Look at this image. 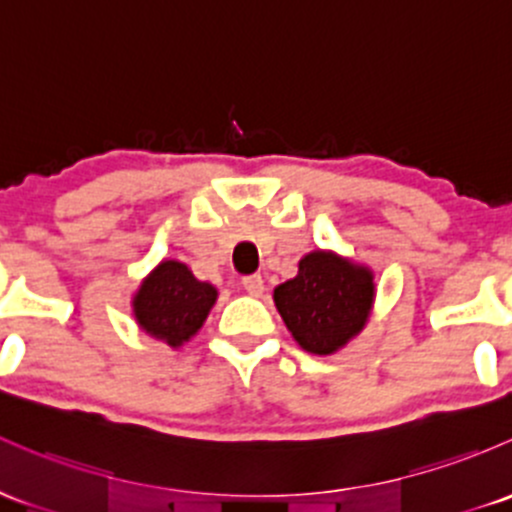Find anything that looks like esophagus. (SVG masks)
I'll use <instances>...</instances> for the list:
<instances>
[{"label": "esophagus", "mask_w": 512, "mask_h": 512, "mask_svg": "<svg viewBox=\"0 0 512 512\" xmlns=\"http://www.w3.org/2000/svg\"><path fill=\"white\" fill-rule=\"evenodd\" d=\"M243 286H245V291L250 296H262V294H265V279H262L260 274H252V277H245L243 279Z\"/></svg>", "instance_id": "obj_1"}]
</instances>
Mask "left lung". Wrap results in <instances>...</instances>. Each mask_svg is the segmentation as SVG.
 <instances>
[{"instance_id": "8db88e82", "label": "left lung", "mask_w": 512, "mask_h": 512, "mask_svg": "<svg viewBox=\"0 0 512 512\" xmlns=\"http://www.w3.org/2000/svg\"><path fill=\"white\" fill-rule=\"evenodd\" d=\"M374 272L333 250H313L299 274L274 289L284 325L311 355H333L357 338L372 316Z\"/></svg>"}]
</instances>
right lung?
<instances>
[{
    "instance_id": "obj_1",
    "label": "right lung",
    "mask_w": 512,
    "mask_h": 512,
    "mask_svg": "<svg viewBox=\"0 0 512 512\" xmlns=\"http://www.w3.org/2000/svg\"><path fill=\"white\" fill-rule=\"evenodd\" d=\"M216 299V286L199 282L184 262L162 260L140 282L131 306L143 333L177 350L204 328Z\"/></svg>"
}]
</instances>
